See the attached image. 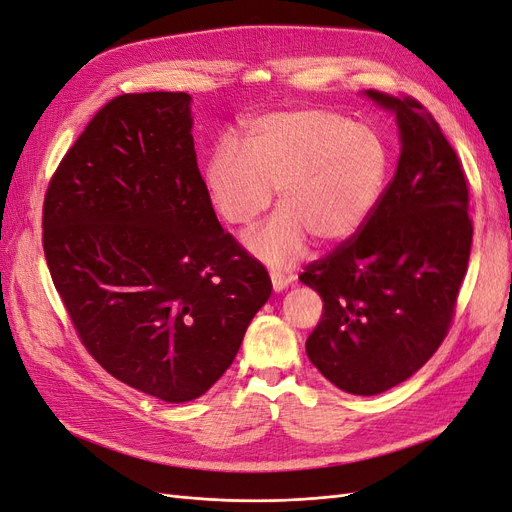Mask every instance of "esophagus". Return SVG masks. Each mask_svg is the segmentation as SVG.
Instances as JSON below:
<instances>
[{"label": "esophagus", "mask_w": 512, "mask_h": 512, "mask_svg": "<svg viewBox=\"0 0 512 512\" xmlns=\"http://www.w3.org/2000/svg\"><path fill=\"white\" fill-rule=\"evenodd\" d=\"M271 284H273L275 292H280V290L288 288L290 277H286L282 271H271Z\"/></svg>", "instance_id": "esophagus-1"}]
</instances>
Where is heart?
Segmentation results:
<instances>
[{"label": "heart", "instance_id": "1", "mask_svg": "<svg viewBox=\"0 0 512 512\" xmlns=\"http://www.w3.org/2000/svg\"><path fill=\"white\" fill-rule=\"evenodd\" d=\"M386 147L363 123L329 108H288L245 126V149L222 138L207 166V188L220 218L252 226L277 190L271 222L245 243L269 265L297 260L307 237L333 245L356 232L376 207L386 179Z\"/></svg>", "mask_w": 512, "mask_h": 512}]
</instances>
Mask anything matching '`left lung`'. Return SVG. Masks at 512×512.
<instances>
[{
    "mask_svg": "<svg viewBox=\"0 0 512 512\" xmlns=\"http://www.w3.org/2000/svg\"><path fill=\"white\" fill-rule=\"evenodd\" d=\"M367 96L397 117V173L359 230L299 275L324 303L309 361L352 395H378L431 359L472 250L466 173L438 121L412 96Z\"/></svg>",
    "mask_w": 512,
    "mask_h": 512,
    "instance_id": "8db88e82",
    "label": "left lung"
}]
</instances>
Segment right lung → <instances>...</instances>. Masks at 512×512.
Wrapping results in <instances>:
<instances>
[{
    "label": "right lung",
    "mask_w": 512,
    "mask_h": 512,
    "mask_svg": "<svg viewBox=\"0 0 512 512\" xmlns=\"http://www.w3.org/2000/svg\"><path fill=\"white\" fill-rule=\"evenodd\" d=\"M183 91L106 102L44 194L42 247L87 352L170 404L207 393L267 303V269L226 232L200 177Z\"/></svg>",
    "instance_id": "add662e5"
}]
</instances>
